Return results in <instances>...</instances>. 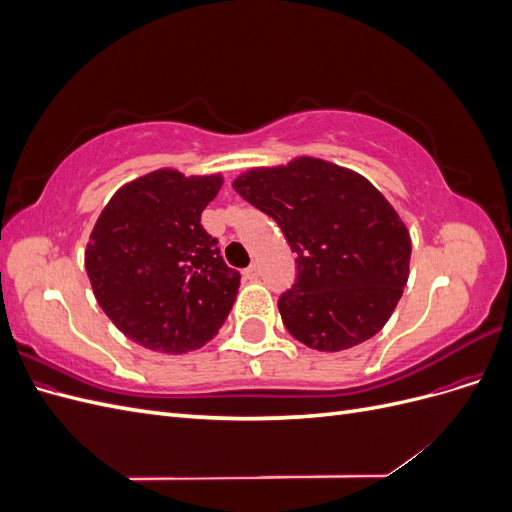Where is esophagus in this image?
<instances>
[{
  "mask_svg": "<svg viewBox=\"0 0 512 512\" xmlns=\"http://www.w3.org/2000/svg\"><path fill=\"white\" fill-rule=\"evenodd\" d=\"M243 275H245V280H258L260 271H258V267H256V265H250V267H247V269L243 271Z\"/></svg>",
  "mask_w": 512,
  "mask_h": 512,
  "instance_id": "obj_1",
  "label": "esophagus"
}]
</instances>
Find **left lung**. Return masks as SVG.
Masks as SVG:
<instances>
[{
  "mask_svg": "<svg viewBox=\"0 0 512 512\" xmlns=\"http://www.w3.org/2000/svg\"><path fill=\"white\" fill-rule=\"evenodd\" d=\"M235 190L282 228L297 280L277 307L301 344L339 352L374 337L408 282L410 235L365 177L316 158L254 168Z\"/></svg>",
  "mask_w": 512,
  "mask_h": 512,
  "instance_id": "8db88e82",
  "label": "left lung"
}]
</instances>
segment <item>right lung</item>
Segmentation results:
<instances>
[{
    "label": "right lung",
    "mask_w": 512,
    "mask_h": 512,
    "mask_svg": "<svg viewBox=\"0 0 512 512\" xmlns=\"http://www.w3.org/2000/svg\"><path fill=\"white\" fill-rule=\"evenodd\" d=\"M222 177L156 170L108 200L91 232L85 269L104 314L132 342L181 354L220 331L241 273L220 256L200 213Z\"/></svg>",
    "instance_id": "right-lung-1"
}]
</instances>
